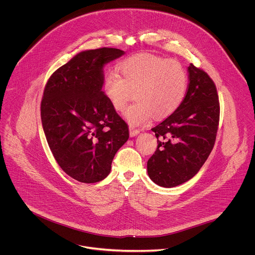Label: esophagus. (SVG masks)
Instances as JSON below:
<instances>
[{
    "instance_id": "obj_1",
    "label": "esophagus",
    "mask_w": 255,
    "mask_h": 255,
    "mask_svg": "<svg viewBox=\"0 0 255 255\" xmlns=\"http://www.w3.org/2000/svg\"><path fill=\"white\" fill-rule=\"evenodd\" d=\"M129 132H130V136H131V137H134V136H136V135H138V134L140 133V130H139V129H136V128L132 127V126H130V127H129Z\"/></svg>"
}]
</instances>
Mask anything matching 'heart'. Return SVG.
I'll list each match as a JSON object with an SVG mask.
<instances>
[{
  "instance_id": "heart-1",
  "label": "heart",
  "mask_w": 255,
  "mask_h": 255,
  "mask_svg": "<svg viewBox=\"0 0 255 255\" xmlns=\"http://www.w3.org/2000/svg\"><path fill=\"white\" fill-rule=\"evenodd\" d=\"M118 69L121 76L113 70L105 74L103 90L118 112L126 110L135 91L137 101L126 114L133 125L146 124L154 115L157 119L170 116L186 96L188 74L176 59L138 53L123 59Z\"/></svg>"
}]
</instances>
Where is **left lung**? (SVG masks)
<instances>
[{
  "mask_svg": "<svg viewBox=\"0 0 255 255\" xmlns=\"http://www.w3.org/2000/svg\"><path fill=\"white\" fill-rule=\"evenodd\" d=\"M189 85L180 107L152 128L158 147L148 160L150 179L164 188L191 180L203 167L216 142L220 122L217 86L202 68L188 67Z\"/></svg>",
  "mask_w": 255,
  "mask_h": 255,
  "instance_id": "1",
  "label": "left lung"
}]
</instances>
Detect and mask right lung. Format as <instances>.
<instances>
[{"label": "right lung", "instance_id": "obj_1", "mask_svg": "<svg viewBox=\"0 0 255 255\" xmlns=\"http://www.w3.org/2000/svg\"><path fill=\"white\" fill-rule=\"evenodd\" d=\"M122 54L113 47L81 51L50 75L43 90L40 117L50 151L81 183L104 180L129 138L128 125L102 91L103 65Z\"/></svg>", "mask_w": 255, "mask_h": 255}]
</instances>
